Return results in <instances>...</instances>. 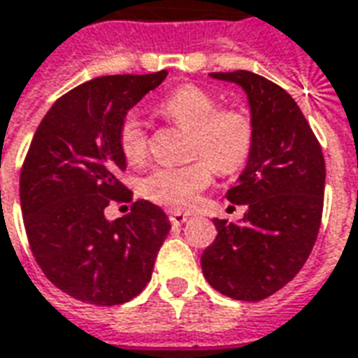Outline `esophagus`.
Returning a JSON list of instances; mask_svg holds the SVG:
<instances>
[{
    "mask_svg": "<svg viewBox=\"0 0 358 358\" xmlns=\"http://www.w3.org/2000/svg\"><path fill=\"white\" fill-rule=\"evenodd\" d=\"M169 219H171L172 224H182V222H186L187 221V213H182V211H171L169 213Z\"/></svg>",
    "mask_w": 358,
    "mask_h": 358,
    "instance_id": "esophagus-1",
    "label": "esophagus"
}]
</instances>
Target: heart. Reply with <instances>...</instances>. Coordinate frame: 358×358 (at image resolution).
Masks as SVG:
<instances>
[{"label":"heart","instance_id":"obj_1","mask_svg":"<svg viewBox=\"0 0 358 358\" xmlns=\"http://www.w3.org/2000/svg\"><path fill=\"white\" fill-rule=\"evenodd\" d=\"M157 114L172 126L187 129L186 153L194 159L182 166H159L141 180V194L169 209H189L209 187L213 169L234 174L248 164L256 145V124L240 106H219L213 92L194 83L182 85L157 102ZM118 145L129 162L149 151V134L136 112L118 126Z\"/></svg>","mask_w":358,"mask_h":358}]
</instances>
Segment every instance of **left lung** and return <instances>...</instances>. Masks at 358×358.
<instances>
[{"label": "left lung", "instance_id": "1", "mask_svg": "<svg viewBox=\"0 0 358 358\" xmlns=\"http://www.w3.org/2000/svg\"><path fill=\"white\" fill-rule=\"evenodd\" d=\"M248 92L256 145L229 201L246 205L238 224L215 219L217 238L201 256L209 285L236 301H264L306 264L318 238L326 162L299 104L252 71L211 73Z\"/></svg>", "mask_w": 358, "mask_h": 358}]
</instances>
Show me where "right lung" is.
<instances>
[{"label": "right lung", "mask_w": 358, "mask_h": 358, "mask_svg": "<svg viewBox=\"0 0 358 358\" xmlns=\"http://www.w3.org/2000/svg\"><path fill=\"white\" fill-rule=\"evenodd\" d=\"M166 73L106 75L71 89L42 118L22 161L19 194L32 256L77 301L116 306L151 281L169 217L145 199L112 222L104 209L134 199L118 178L126 171L118 126Z\"/></svg>", "instance_id": "1"}]
</instances>
